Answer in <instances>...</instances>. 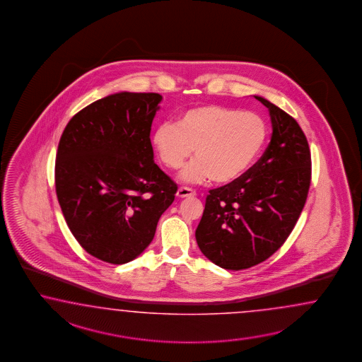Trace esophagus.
Returning a JSON list of instances; mask_svg holds the SVG:
<instances>
[{
  "instance_id": "esophagus-1",
  "label": "esophagus",
  "mask_w": 362,
  "mask_h": 362,
  "mask_svg": "<svg viewBox=\"0 0 362 362\" xmlns=\"http://www.w3.org/2000/svg\"><path fill=\"white\" fill-rule=\"evenodd\" d=\"M195 195V189H192V188H189V187H179V189H177V192H176L177 197H188V196Z\"/></svg>"
}]
</instances>
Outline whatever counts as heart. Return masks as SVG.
Returning a JSON list of instances; mask_svg holds the SVG:
<instances>
[{
	"mask_svg": "<svg viewBox=\"0 0 362 362\" xmlns=\"http://www.w3.org/2000/svg\"><path fill=\"white\" fill-rule=\"evenodd\" d=\"M267 136L269 125L262 116L206 104L183 110L176 124H160L153 145L171 170L183 166L195 147L196 159L182 171L183 180L200 183L211 177L216 183H229L253 165Z\"/></svg>",
	"mask_w": 362,
	"mask_h": 362,
	"instance_id": "1",
	"label": "heart"
}]
</instances>
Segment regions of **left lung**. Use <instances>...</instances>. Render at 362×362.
<instances>
[{
  "instance_id": "left-lung-1",
  "label": "left lung",
  "mask_w": 362,
  "mask_h": 362,
  "mask_svg": "<svg viewBox=\"0 0 362 362\" xmlns=\"http://www.w3.org/2000/svg\"><path fill=\"white\" fill-rule=\"evenodd\" d=\"M273 134L262 156L233 182L206 195L196 241L226 270L266 261L284 244L303 211L311 185V151L295 118L264 98Z\"/></svg>"
}]
</instances>
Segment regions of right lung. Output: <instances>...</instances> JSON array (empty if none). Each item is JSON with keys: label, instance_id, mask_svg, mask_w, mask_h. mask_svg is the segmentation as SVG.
Listing matches in <instances>:
<instances>
[{"label": "right lung", "instance_id": "add662e5", "mask_svg": "<svg viewBox=\"0 0 362 362\" xmlns=\"http://www.w3.org/2000/svg\"><path fill=\"white\" fill-rule=\"evenodd\" d=\"M162 96L121 92L69 119L59 141L55 189L71 233L107 264L141 255L177 186L154 162L151 124Z\"/></svg>", "mask_w": 362, "mask_h": 362}]
</instances>
